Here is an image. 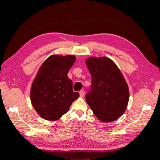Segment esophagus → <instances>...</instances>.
I'll return each mask as SVG.
<instances>
[{
    "instance_id": "1",
    "label": "esophagus",
    "mask_w": 160,
    "mask_h": 160,
    "mask_svg": "<svg viewBox=\"0 0 160 160\" xmlns=\"http://www.w3.org/2000/svg\"><path fill=\"white\" fill-rule=\"evenodd\" d=\"M79 93H80V97L82 98L84 96V91L83 90H81V91H80Z\"/></svg>"
}]
</instances>
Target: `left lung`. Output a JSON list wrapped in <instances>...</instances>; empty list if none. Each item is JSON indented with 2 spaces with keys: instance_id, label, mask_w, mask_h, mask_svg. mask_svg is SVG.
Wrapping results in <instances>:
<instances>
[{
  "instance_id": "1",
  "label": "left lung",
  "mask_w": 160,
  "mask_h": 160,
  "mask_svg": "<svg viewBox=\"0 0 160 160\" xmlns=\"http://www.w3.org/2000/svg\"><path fill=\"white\" fill-rule=\"evenodd\" d=\"M86 64L91 76V88L86 101L93 114L103 122L116 120L127 109L129 91L120 70L107 57H89Z\"/></svg>"
}]
</instances>
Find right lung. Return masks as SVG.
<instances>
[{"label": "right lung", "mask_w": 160, "mask_h": 160, "mask_svg": "<svg viewBox=\"0 0 160 160\" xmlns=\"http://www.w3.org/2000/svg\"><path fill=\"white\" fill-rule=\"evenodd\" d=\"M76 59L74 55L50 56L33 80L30 100L33 108L46 120H58L79 97V93L73 91L72 81L67 76Z\"/></svg>", "instance_id": "right-lung-1"}]
</instances>
